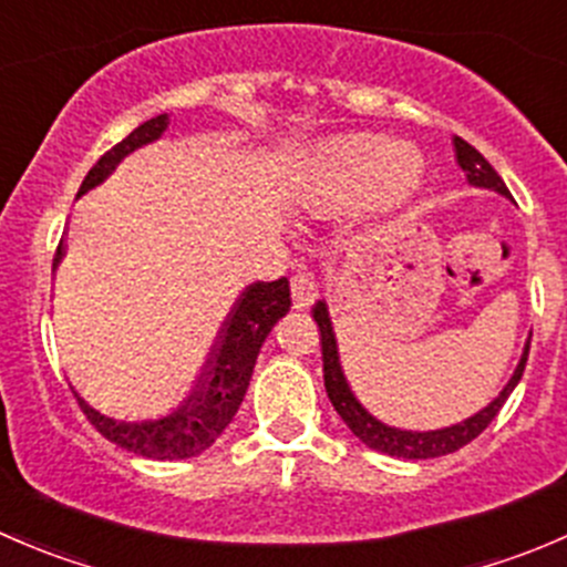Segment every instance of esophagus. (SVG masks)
Here are the masks:
<instances>
[{
	"mask_svg": "<svg viewBox=\"0 0 567 567\" xmlns=\"http://www.w3.org/2000/svg\"><path fill=\"white\" fill-rule=\"evenodd\" d=\"M290 293H293V305L299 307H310L312 301L318 299V285L316 279H312V274H296L293 279H290Z\"/></svg>",
	"mask_w": 567,
	"mask_h": 567,
	"instance_id": "1",
	"label": "esophagus"
}]
</instances>
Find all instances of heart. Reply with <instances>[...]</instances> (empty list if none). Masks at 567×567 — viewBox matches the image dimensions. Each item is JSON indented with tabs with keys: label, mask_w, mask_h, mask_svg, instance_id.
I'll return each instance as SVG.
<instances>
[{
	"label": "heart",
	"mask_w": 567,
	"mask_h": 567,
	"mask_svg": "<svg viewBox=\"0 0 567 567\" xmlns=\"http://www.w3.org/2000/svg\"><path fill=\"white\" fill-rule=\"evenodd\" d=\"M400 157L410 162L403 168ZM398 166L401 175L391 177V169ZM420 181V162L414 153L403 145H384L381 140L370 136H357L346 140L329 151V164H326V183L318 188L320 197H370V194H394L405 197Z\"/></svg>",
	"instance_id": "obj_1"
}]
</instances>
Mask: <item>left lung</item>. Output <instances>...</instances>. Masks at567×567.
I'll list each match as a JSON object with an SVG mask.
<instances>
[{
    "label": "left lung",
    "instance_id": "8db88e82",
    "mask_svg": "<svg viewBox=\"0 0 567 567\" xmlns=\"http://www.w3.org/2000/svg\"><path fill=\"white\" fill-rule=\"evenodd\" d=\"M455 158H458V167L466 173V181L477 188H491V192H499L502 197L511 199V192H507L505 181L496 175V169L468 145L466 140L455 136ZM312 318H316L320 329V351H323V384L326 394H329L331 405H334L337 414L342 416L351 433L357 439H362L370 450H379L384 455H394V458H409V461H425V458H439V455H450L455 450L466 447L472 439H477L485 427L491 425L499 409L505 405V400L511 398V392L516 390V384L522 381L524 368H527L529 357V340L524 346L522 362H518L516 373L507 381L505 390L499 392V398L491 400L483 411H477L468 420L458 422V425L442 427V431H400V427L384 425L381 420H375L368 409L357 400V394L348 386L346 375H342L340 368V353H337V340L334 329H331L329 310H326L323 301H318L316 310H312ZM532 337V334H529Z\"/></svg>",
    "mask_w": 567,
    "mask_h": 567
}]
</instances>
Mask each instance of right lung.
Listing matches in <instances>:
<instances>
[{"instance_id": "obj_1", "label": "right lung", "mask_w": 567, "mask_h": 567, "mask_svg": "<svg viewBox=\"0 0 567 567\" xmlns=\"http://www.w3.org/2000/svg\"><path fill=\"white\" fill-rule=\"evenodd\" d=\"M167 114H158V117H151L140 128L131 131L123 142H117L112 151H106L95 162V167L82 181L79 197L84 192H90V188L99 186V183H104L112 175V169L128 153L156 142L167 131ZM62 251H65V247L60 241L54 255V266L62 260ZM288 310L290 285L285 277L277 279V282L249 285L241 293V299L233 305L230 316L221 323L216 346L210 348L208 362H205L203 373H199L197 390L188 394L183 400V405H177L173 414L158 416V420L125 422L101 414L87 400H82L76 394L79 405H82V411L87 414V420L93 422V427L101 436H106L109 442L128 450V453L156 461L194 458L203 450H208L221 436V431L230 425L244 394H247L260 346L266 342L274 323Z\"/></svg>"}]
</instances>
